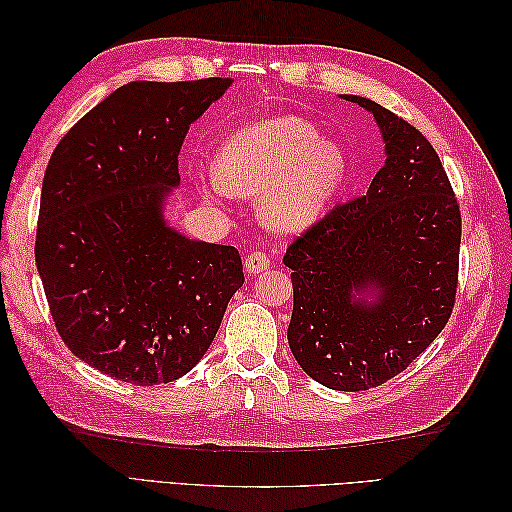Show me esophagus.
<instances>
[{
	"label": "esophagus",
	"mask_w": 512,
	"mask_h": 512,
	"mask_svg": "<svg viewBox=\"0 0 512 512\" xmlns=\"http://www.w3.org/2000/svg\"><path fill=\"white\" fill-rule=\"evenodd\" d=\"M269 265H271V260H269V256L265 252H252V254L245 256V265L243 267H245V271L250 273V275H258L262 271H267Z\"/></svg>",
	"instance_id": "34e87169"
}]
</instances>
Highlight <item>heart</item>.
I'll list each match as a JSON object with an SVG mask.
<instances>
[{
  "label": "heart",
  "mask_w": 512,
  "mask_h": 512,
  "mask_svg": "<svg viewBox=\"0 0 512 512\" xmlns=\"http://www.w3.org/2000/svg\"><path fill=\"white\" fill-rule=\"evenodd\" d=\"M348 158L312 123L271 117L239 130L222 147L209 177L213 196L256 198L258 222L275 235L314 226L344 188Z\"/></svg>",
  "instance_id": "heart-1"
}]
</instances>
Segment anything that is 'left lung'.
<instances>
[{"label":"left lung","mask_w":512,"mask_h":512,"mask_svg":"<svg viewBox=\"0 0 512 512\" xmlns=\"http://www.w3.org/2000/svg\"><path fill=\"white\" fill-rule=\"evenodd\" d=\"M384 166L365 196L337 205L284 256L294 290L288 344L333 391L401 374L451 318L461 213L436 149L408 121L361 96Z\"/></svg>","instance_id":"left-lung-1"}]
</instances>
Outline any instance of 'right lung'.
I'll return each instance as SVG.
<instances>
[{"mask_svg": "<svg viewBox=\"0 0 512 512\" xmlns=\"http://www.w3.org/2000/svg\"><path fill=\"white\" fill-rule=\"evenodd\" d=\"M232 83L123 85L46 166L36 232L46 301L72 354L115 380L188 374L245 282L235 247L185 237L164 218L185 134Z\"/></svg>", "mask_w": 512, "mask_h": 512, "instance_id": "right-lung-1", "label": "right lung"}]
</instances>
